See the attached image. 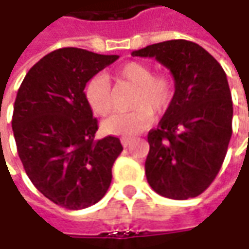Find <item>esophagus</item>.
<instances>
[{
    "mask_svg": "<svg viewBox=\"0 0 249 249\" xmlns=\"http://www.w3.org/2000/svg\"><path fill=\"white\" fill-rule=\"evenodd\" d=\"M120 142H122V145H123V147H127V145H129L130 142H131V140H130V139H126V137H124V139L120 140Z\"/></svg>",
    "mask_w": 249,
    "mask_h": 249,
    "instance_id": "obj_1",
    "label": "esophagus"
}]
</instances>
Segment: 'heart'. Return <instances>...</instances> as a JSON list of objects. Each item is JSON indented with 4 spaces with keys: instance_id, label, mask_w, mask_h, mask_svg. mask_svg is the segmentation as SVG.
Listing matches in <instances>:
<instances>
[{
    "instance_id": "b5f03b06",
    "label": "heart",
    "mask_w": 249,
    "mask_h": 249,
    "mask_svg": "<svg viewBox=\"0 0 249 249\" xmlns=\"http://www.w3.org/2000/svg\"><path fill=\"white\" fill-rule=\"evenodd\" d=\"M113 79L134 87L130 100L131 112L113 115L102 122V131L109 136H134L147 129L152 122V112L162 113L175 97V80L166 73L154 74L152 68L142 62H127L118 68ZM86 102L98 116L112 110L110 84L104 76L91 79L86 91Z\"/></svg>"
}]
</instances>
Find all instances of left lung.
I'll list each match as a JSON object with an SVG mask.
<instances>
[{
	"label": "left lung",
	"instance_id": "left-lung-1",
	"mask_svg": "<svg viewBox=\"0 0 249 249\" xmlns=\"http://www.w3.org/2000/svg\"><path fill=\"white\" fill-rule=\"evenodd\" d=\"M133 56L155 58L175 77V97L148 133L145 175L159 196L188 199L215 180L231 139L233 101L215 58L187 40L152 44Z\"/></svg>",
	"mask_w": 249,
	"mask_h": 249
}]
</instances>
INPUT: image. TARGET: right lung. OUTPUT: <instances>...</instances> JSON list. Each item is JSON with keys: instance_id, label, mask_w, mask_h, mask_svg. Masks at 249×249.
<instances>
[{"instance_id": "add662e5", "label": "right lung", "mask_w": 249, "mask_h": 249, "mask_svg": "<svg viewBox=\"0 0 249 249\" xmlns=\"http://www.w3.org/2000/svg\"><path fill=\"white\" fill-rule=\"evenodd\" d=\"M118 55L59 48L27 72L15 100L12 130L34 187L56 205L84 209L107 194L123 151L113 136L95 140L98 120L86 102L92 76Z\"/></svg>"}]
</instances>
